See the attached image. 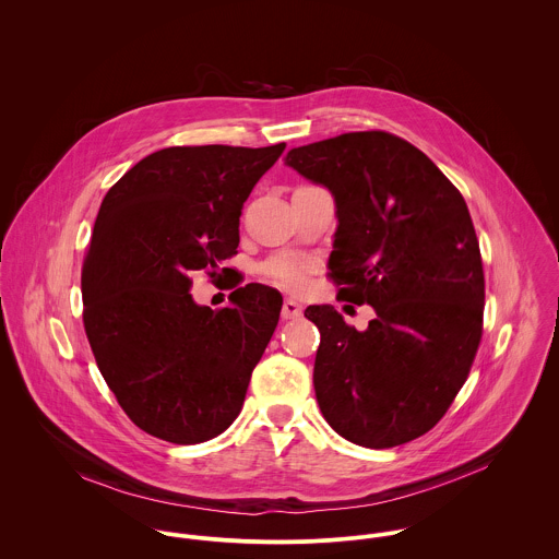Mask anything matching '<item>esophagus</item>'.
Instances as JSON below:
<instances>
[{
  "label": "esophagus",
  "instance_id": "esophagus-1",
  "mask_svg": "<svg viewBox=\"0 0 559 559\" xmlns=\"http://www.w3.org/2000/svg\"><path fill=\"white\" fill-rule=\"evenodd\" d=\"M304 314V308L295 301V299H286L284 306H282V319L295 320L299 319Z\"/></svg>",
  "mask_w": 559,
  "mask_h": 559
}]
</instances>
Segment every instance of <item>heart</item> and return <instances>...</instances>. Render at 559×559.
<instances>
[{
  "mask_svg": "<svg viewBox=\"0 0 559 559\" xmlns=\"http://www.w3.org/2000/svg\"><path fill=\"white\" fill-rule=\"evenodd\" d=\"M317 271V262L297 253H280L264 264V273L282 288L301 293L310 284V275Z\"/></svg>",
  "mask_w": 559,
  "mask_h": 559,
  "instance_id": "obj_1",
  "label": "heart"
}]
</instances>
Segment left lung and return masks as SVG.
<instances>
[{"label":"left lung","instance_id":"obj_1","mask_svg":"<svg viewBox=\"0 0 559 559\" xmlns=\"http://www.w3.org/2000/svg\"><path fill=\"white\" fill-rule=\"evenodd\" d=\"M284 160L335 200L329 277L340 299L377 312L357 331L331 306L306 310L320 331L322 417L364 448L408 443L445 415L478 353L484 271L465 198L385 131L342 133Z\"/></svg>","mask_w":559,"mask_h":559}]
</instances>
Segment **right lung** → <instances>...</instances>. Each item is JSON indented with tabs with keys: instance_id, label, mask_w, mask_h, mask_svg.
I'll use <instances>...</instances> for the list:
<instances>
[{
	"instance_id": "add662e5",
	"label": "right lung",
	"mask_w": 559,
	"mask_h": 559,
	"mask_svg": "<svg viewBox=\"0 0 559 559\" xmlns=\"http://www.w3.org/2000/svg\"><path fill=\"white\" fill-rule=\"evenodd\" d=\"M284 148H163L103 198L81 271L83 326L118 404L157 439L202 443L240 413L282 295L237 280L230 306L211 310L189 275H228L242 204Z\"/></svg>"
}]
</instances>
